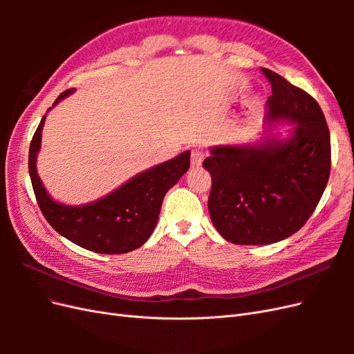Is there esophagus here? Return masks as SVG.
<instances>
[{"instance_id": "1", "label": "esophagus", "mask_w": 354, "mask_h": 354, "mask_svg": "<svg viewBox=\"0 0 354 354\" xmlns=\"http://www.w3.org/2000/svg\"><path fill=\"white\" fill-rule=\"evenodd\" d=\"M202 160H203V152L199 151V149H194V151L190 152V164L194 168H198L202 165Z\"/></svg>"}]
</instances>
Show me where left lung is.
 I'll return each mask as SVG.
<instances>
[{
	"mask_svg": "<svg viewBox=\"0 0 354 354\" xmlns=\"http://www.w3.org/2000/svg\"><path fill=\"white\" fill-rule=\"evenodd\" d=\"M267 122L288 121L285 140L264 133L260 143L220 145L203 160L212 178L208 211L214 227L236 245H269L301 229L316 209L330 171V136L317 102L276 72Z\"/></svg>",
	"mask_w": 354,
	"mask_h": 354,
	"instance_id": "left-lung-1",
	"label": "left lung"
}]
</instances>
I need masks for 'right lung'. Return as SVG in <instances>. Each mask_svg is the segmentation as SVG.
<instances>
[{
  "label": "right lung",
  "mask_w": 354,
  "mask_h": 354,
  "mask_svg": "<svg viewBox=\"0 0 354 354\" xmlns=\"http://www.w3.org/2000/svg\"><path fill=\"white\" fill-rule=\"evenodd\" d=\"M72 93L73 88L63 91L53 106ZM44 122L46 115L32 137L29 176L42 216L50 226L81 248L99 254H125L142 246L156 226L165 194L189 169L190 152L143 171L99 201L78 207L63 205L51 199L37 173Z\"/></svg>",
  "instance_id": "obj_1"
}]
</instances>
